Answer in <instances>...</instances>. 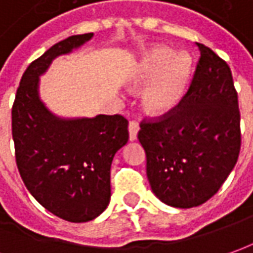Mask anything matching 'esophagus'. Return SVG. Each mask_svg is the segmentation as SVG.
<instances>
[{
    "mask_svg": "<svg viewBox=\"0 0 253 253\" xmlns=\"http://www.w3.org/2000/svg\"><path fill=\"white\" fill-rule=\"evenodd\" d=\"M138 130H140V125L137 122H130L128 123V138L130 141L137 140V134H138Z\"/></svg>",
    "mask_w": 253,
    "mask_h": 253,
    "instance_id": "34e87169",
    "label": "esophagus"
}]
</instances>
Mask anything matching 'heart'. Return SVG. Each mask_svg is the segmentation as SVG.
I'll use <instances>...</instances> for the list:
<instances>
[{
  "instance_id": "heart-1",
  "label": "heart",
  "mask_w": 253,
  "mask_h": 253,
  "mask_svg": "<svg viewBox=\"0 0 253 253\" xmlns=\"http://www.w3.org/2000/svg\"><path fill=\"white\" fill-rule=\"evenodd\" d=\"M190 69V61L185 55L174 56L169 48H151L140 58L130 83L134 88H141L152 81L144 91L142 104L151 115H163L183 97Z\"/></svg>"
}]
</instances>
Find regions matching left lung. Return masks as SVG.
<instances>
[{
    "mask_svg": "<svg viewBox=\"0 0 253 253\" xmlns=\"http://www.w3.org/2000/svg\"><path fill=\"white\" fill-rule=\"evenodd\" d=\"M183 99L138 131L151 188L166 205L194 208L219 191L240 148L238 95L228 65L204 44Z\"/></svg>",
    "mask_w": 253,
    "mask_h": 253,
    "instance_id": "8db88e82",
    "label": "left lung"
}]
</instances>
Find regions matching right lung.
<instances>
[{
	"label": "right lung",
	"instance_id": "add662e5",
	"mask_svg": "<svg viewBox=\"0 0 253 253\" xmlns=\"http://www.w3.org/2000/svg\"><path fill=\"white\" fill-rule=\"evenodd\" d=\"M77 34L56 42L22 76L12 106L15 158L26 188L47 211L72 223L90 221L111 201V165L128 140L120 115L63 119L40 99V76L56 56L92 39Z\"/></svg>",
	"mask_w": 253,
	"mask_h": 253
}]
</instances>
